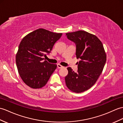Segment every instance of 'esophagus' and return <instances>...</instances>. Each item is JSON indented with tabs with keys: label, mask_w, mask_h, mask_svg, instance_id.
Listing matches in <instances>:
<instances>
[{
	"label": "esophagus",
	"mask_w": 123,
	"mask_h": 123,
	"mask_svg": "<svg viewBox=\"0 0 123 123\" xmlns=\"http://www.w3.org/2000/svg\"><path fill=\"white\" fill-rule=\"evenodd\" d=\"M57 67H58V68H63L64 67H63L62 65H60V64H57Z\"/></svg>",
	"instance_id": "obj_1"
}]
</instances>
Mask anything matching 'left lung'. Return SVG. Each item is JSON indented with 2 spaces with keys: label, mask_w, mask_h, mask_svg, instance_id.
<instances>
[{
  "label": "left lung",
  "mask_w": 123,
  "mask_h": 123,
  "mask_svg": "<svg viewBox=\"0 0 123 123\" xmlns=\"http://www.w3.org/2000/svg\"><path fill=\"white\" fill-rule=\"evenodd\" d=\"M68 39L76 45V56L80 61L77 63L78 72L68 67L65 76L67 86L75 93L89 89L98 80L106 61V55L102 42L96 36L79 30L67 33Z\"/></svg>",
  "instance_id": "obj_1"
}]
</instances>
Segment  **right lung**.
I'll return each mask as SVG.
<instances>
[{
  "instance_id": "obj_1",
  "label": "right lung",
  "mask_w": 123,
  "mask_h": 123,
  "mask_svg": "<svg viewBox=\"0 0 123 123\" xmlns=\"http://www.w3.org/2000/svg\"><path fill=\"white\" fill-rule=\"evenodd\" d=\"M62 33L40 28L22 39L16 54V62L22 81L32 88H40L47 83L57 65L43 61L50 53Z\"/></svg>"
}]
</instances>
